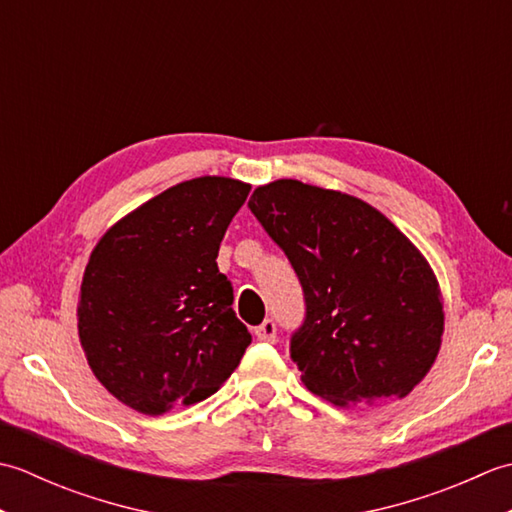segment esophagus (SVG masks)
<instances>
[{
  "mask_svg": "<svg viewBox=\"0 0 512 512\" xmlns=\"http://www.w3.org/2000/svg\"><path fill=\"white\" fill-rule=\"evenodd\" d=\"M253 334L257 336V341L275 343L277 341V323L273 319H266L262 325H257Z\"/></svg>",
  "mask_w": 512,
  "mask_h": 512,
  "instance_id": "34e87169",
  "label": "esophagus"
}]
</instances>
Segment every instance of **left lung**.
Instances as JSON below:
<instances>
[{"mask_svg":"<svg viewBox=\"0 0 512 512\" xmlns=\"http://www.w3.org/2000/svg\"><path fill=\"white\" fill-rule=\"evenodd\" d=\"M248 209L303 290L306 317L290 336L301 383L339 407L405 398L436 361L444 330L420 250L374 206L299 180L255 189Z\"/></svg>","mask_w":512,"mask_h":512,"instance_id":"8db88e82","label":"left lung"}]
</instances>
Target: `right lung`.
<instances>
[{
	"mask_svg": "<svg viewBox=\"0 0 512 512\" xmlns=\"http://www.w3.org/2000/svg\"><path fill=\"white\" fill-rule=\"evenodd\" d=\"M250 184L204 176L162 191L92 250L79 339L94 376L125 405L162 416L215 394L250 334L217 268L222 237Z\"/></svg>",
	"mask_w": 512,
	"mask_h": 512,
	"instance_id": "add662e5",
	"label": "right lung"
}]
</instances>
